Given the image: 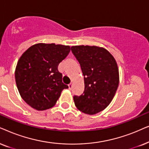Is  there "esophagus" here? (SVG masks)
Returning a JSON list of instances; mask_svg holds the SVG:
<instances>
[{"mask_svg": "<svg viewBox=\"0 0 149 149\" xmlns=\"http://www.w3.org/2000/svg\"><path fill=\"white\" fill-rule=\"evenodd\" d=\"M68 86H69V90H71V89L72 88V87H73V84H72V83H70V84L68 85Z\"/></svg>", "mask_w": 149, "mask_h": 149, "instance_id": "34e87169", "label": "esophagus"}]
</instances>
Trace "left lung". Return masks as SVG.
Here are the masks:
<instances>
[{
    "mask_svg": "<svg viewBox=\"0 0 149 149\" xmlns=\"http://www.w3.org/2000/svg\"><path fill=\"white\" fill-rule=\"evenodd\" d=\"M72 53L80 63L84 91L73 97L76 108L87 114H95L108 106L119 83V73L114 56L106 49L90 45H75Z\"/></svg>",
    "mask_w": 149,
    "mask_h": 149,
    "instance_id": "1",
    "label": "left lung"
}]
</instances>
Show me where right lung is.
<instances>
[{"label":"right lung","instance_id":"right-lung-1","mask_svg":"<svg viewBox=\"0 0 149 149\" xmlns=\"http://www.w3.org/2000/svg\"><path fill=\"white\" fill-rule=\"evenodd\" d=\"M69 52V45L39 43L22 54L15 71V82L21 97L33 108H52L63 89L68 88L58 66Z\"/></svg>","mask_w":149,"mask_h":149}]
</instances>
